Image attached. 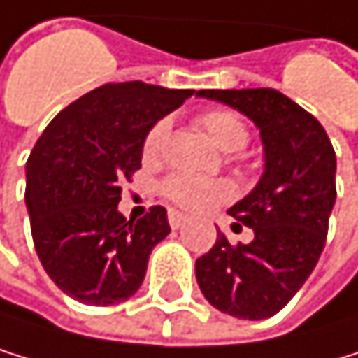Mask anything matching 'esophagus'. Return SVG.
<instances>
[{"label": "esophagus", "mask_w": 358, "mask_h": 358, "mask_svg": "<svg viewBox=\"0 0 358 358\" xmlns=\"http://www.w3.org/2000/svg\"><path fill=\"white\" fill-rule=\"evenodd\" d=\"M167 217H169V226H171V228H180V226H185V222L189 220L185 213H178V210H169Z\"/></svg>", "instance_id": "obj_1"}]
</instances>
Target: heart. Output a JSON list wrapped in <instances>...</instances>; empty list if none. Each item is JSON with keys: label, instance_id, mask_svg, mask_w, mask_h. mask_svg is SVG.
Returning <instances> with one entry per match:
<instances>
[{"label": "heart", "instance_id": "heart-1", "mask_svg": "<svg viewBox=\"0 0 358 358\" xmlns=\"http://www.w3.org/2000/svg\"><path fill=\"white\" fill-rule=\"evenodd\" d=\"M200 126L206 130V134L213 138V143L226 150L237 152L245 148L248 143V128L243 119L232 110H208L200 115ZM169 130V121L163 119L148 132L143 152L145 156H154L161 150L165 134ZM163 191L169 200L180 204L189 210H206L215 204H220L232 195V187L226 180H213V178H200L189 173H176L167 178Z\"/></svg>", "mask_w": 358, "mask_h": 358}]
</instances>
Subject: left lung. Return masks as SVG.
I'll use <instances>...</instances> for the list:
<instances>
[{
	"mask_svg": "<svg viewBox=\"0 0 358 358\" xmlns=\"http://www.w3.org/2000/svg\"><path fill=\"white\" fill-rule=\"evenodd\" d=\"M197 97L245 115L263 143V173L228 213L252 228L250 243L232 245L217 232L195 261L204 298L239 320H267L294 298L324 250L335 206L337 158L326 130L274 89H208ZM241 228V226H239Z\"/></svg>",
	"mask_w": 358,
	"mask_h": 358,
	"instance_id": "1",
	"label": "left lung"
}]
</instances>
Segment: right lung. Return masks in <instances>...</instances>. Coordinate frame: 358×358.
I'll return each instance as SVG.
<instances>
[{
	"label": "right lung",
	"mask_w": 358,
	"mask_h": 358,
	"mask_svg": "<svg viewBox=\"0 0 358 358\" xmlns=\"http://www.w3.org/2000/svg\"><path fill=\"white\" fill-rule=\"evenodd\" d=\"M193 93L138 80L104 84L58 113L36 141L25 206L41 265L62 294L110 306L143 285L150 254L171 228L163 206L128 222L117 208L121 182L141 167L148 132Z\"/></svg>",
	"instance_id": "1"
}]
</instances>
